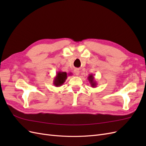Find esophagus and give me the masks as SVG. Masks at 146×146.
Here are the masks:
<instances>
[{
  "mask_svg": "<svg viewBox=\"0 0 146 146\" xmlns=\"http://www.w3.org/2000/svg\"><path fill=\"white\" fill-rule=\"evenodd\" d=\"M75 74H76L77 76H78V75L80 74V70H79V69L75 70Z\"/></svg>",
  "mask_w": 146,
  "mask_h": 146,
  "instance_id": "1",
  "label": "esophagus"
}]
</instances>
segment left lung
Wrapping results in <instances>:
<instances>
[{
  "label": "left lung",
  "instance_id": "left-lung-1",
  "mask_svg": "<svg viewBox=\"0 0 146 146\" xmlns=\"http://www.w3.org/2000/svg\"><path fill=\"white\" fill-rule=\"evenodd\" d=\"M88 80L89 81L91 87L95 88L97 86V83H96V81L95 80L93 74H90L89 76H88Z\"/></svg>",
  "mask_w": 146,
  "mask_h": 146
}]
</instances>
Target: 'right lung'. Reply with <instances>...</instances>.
Returning <instances> with one entry per match:
<instances>
[{
    "instance_id": "add662e5",
    "label": "right lung",
    "mask_w": 146,
    "mask_h": 146,
    "mask_svg": "<svg viewBox=\"0 0 146 146\" xmlns=\"http://www.w3.org/2000/svg\"><path fill=\"white\" fill-rule=\"evenodd\" d=\"M67 79V73L66 72L58 71L56 73L55 77L54 80V85L56 87L61 86L64 84Z\"/></svg>"
}]
</instances>
